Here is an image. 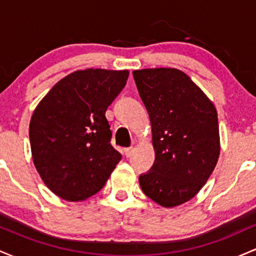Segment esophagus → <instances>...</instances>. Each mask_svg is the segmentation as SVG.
I'll list each match as a JSON object with an SVG mask.
<instances>
[{"label":"esophagus","mask_w":256,"mask_h":256,"mask_svg":"<svg viewBox=\"0 0 256 256\" xmlns=\"http://www.w3.org/2000/svg\"><path fill=\"white\" fill-rule=\"evenodd\" d=\"M132 150H134V148H125L124 149V155L126 158H130L131 154H132Z\"/></svg>","instance_id":"esophagus-1"}]
</instances>
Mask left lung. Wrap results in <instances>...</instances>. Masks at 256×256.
<instances>
[{
	"instance_id": "1",
	"label": "left lung",
	"mask_w": 256,
	"mask_h": 256,
	"mask_svg": "<svg viewBox=\"0 0 256 256\" xmlns=\"http://www.w3.org/2000/svg\"><path fill=\"white\" fill-rule=\"evenodd\" d=\"M134 73L152 124L155 162L140 177L143 192L162 207L192 200L207 183L220 155L218 114L213 102L177 68Z\"/></svg>"
}]
</instances>
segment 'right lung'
<instances>
[{
    "label": "right lung",
    "mask_w": 256,
    "mask_h": 256,
    "mask_svg": "<svg viewBox=\"0 0 256 256\" xmlns=\"http://www.w3.org/2000/svg\"><path fill=\"white\" fill-rule=\"evenodd\" d=\"M128 74V70H78L60 79L34 108L28 128L32 160L58 198H89L118 165L122 155L110 146L106 110Z\"/></svg>",
    "instance_id": "obj_1"
}]
</instances>
